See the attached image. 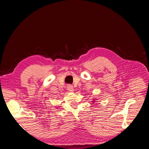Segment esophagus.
I'll list each match as a JSON object with an SVG mask.
<instances>
[{
  "instance_id": "34e87169",
  "label": "esophagus",
  "mask_w": 149,
  "mask_h": 149,
  "mask_svg": "<svg viewBox=\"0 0 149 149\" xmlns=\"http://www.w3.org/2000/svg\"><path fill=\"white\" fill-rule=\"evenodd\" d=\"M67 89L68 90V91L70 92H73L74 91V89H73V87L71 85H68L67 86Z\"/></svg>"
}]
</instances>
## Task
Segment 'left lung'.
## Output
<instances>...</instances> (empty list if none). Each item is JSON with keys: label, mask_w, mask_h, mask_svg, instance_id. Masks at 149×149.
I'll return each instance as SVG.
<instances>
[{"label": "left lung", "mask_w": 149, "mask_h": 149, "mask_svg": "<svg viewBox=\"0 0 149 149\" xmlns=\"http://www.w3.org/2000/svg\"><path fill=\"white\" fill-rule=\"evenodd\" d=\"M95 101H96V100H95V99H94V100H93V102H95Z\"/></svg>", "instance_id": "1"}]
</instances>
